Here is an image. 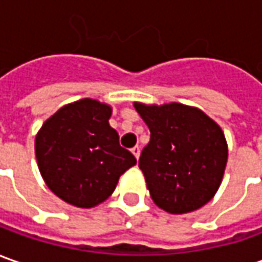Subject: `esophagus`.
I'll list each match as a JSON object with an SVG mask.
<instances>
[{
  "mask_svg": "<svg viewBox=\"0 0 262 262\" xmlns=\"http://www.w3.org/2000/svg\"><path fill=\"white\" fill-rule=\"evenodd\" d=\"M132 154L136 157V159H139L140 157V148L139 146H135V148H132Z\"/></svg>",
  "mask_w": 262,
  "mask_h": 262,
  "instance_id": "1",
  "label": "esophagus"
}]
</instances>
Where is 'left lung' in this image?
<instances>
[{
    "mask_svg": "<svg viewBox=\"0 0 262 262\" xmlns=\"http://www.w3.org/2000/svg\"><path fill=\"white\" fill-rule=\"evenodd\" d=\"M150 130L139 159L149 194L171 214L203 207L221 187L228 162L223 130L200 108L135 103Z\"/></svg>",
    "mask_w": 262,
    "mask_h": 262,
    "instance_id": "1",
    "label": "left lung"
}]
</instances>
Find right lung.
Segmentation results:
<instances>
[{"instance_id": "right-lung-1", "label": "right lung", "mask_w": 262, "mask_h": 262, "mask_svg": "<svg viewBox=\"0 0 262 262\" xmlns=\"http://www.w3.org/2000/svg\"><path fill=\"white\" fill-rule=\"evenodd\" d=\"M112 105L82 98L60 107L41 124L34 152L50 191L68 204L91 209L113 194L136 164L110 126Z\"/></svg>"}]
</instances>
